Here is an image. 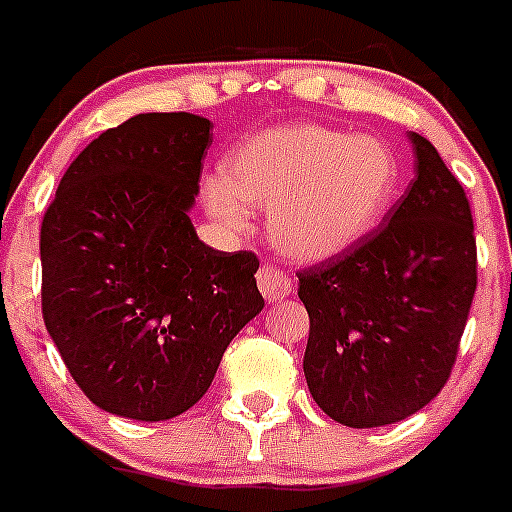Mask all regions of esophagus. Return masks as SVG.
Segmentation results:
<instances>
[{
	"label": "esophagus",
	"instance_id": "34e87169",
	"mask_svg": "<svg viewBox=\"0 0 512 512\" xmlns=\"http://www.w3.org/2000/svg\"><path fill=\"white\" fill-rule=\"evenodd\" d=\"M256 282H259L261 295L266 297V302H279L292 295V277L274 264H261Z\"/></svg>",
	"mask_w": 512,
	"mask_h": 512
}]
</instances>
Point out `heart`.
I'll use <instances>...</instances> for the list:
<instances>
[{
  "label": "heart",
  "mask_w": 512,
  "mask_h": 512,
  "mask_svg": "<svg viewBox=\"0 0 512 512\" xmlns=\"http://www.w3.org/2000/svg\"><path fill=\"white\" fill-rule=\"evenodd\" d=\"M397 184L400 161L384 140L292 122L238 143L205 184V205L230 228L248 223V205H266L274 246L320 261L359 243L390 210Z\"/></svg>",
  "instance_id": "b5f03b06"
}]
</instances>
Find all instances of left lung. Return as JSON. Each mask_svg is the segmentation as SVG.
<instances>
[{
	"mask_svg": "<svg viewBox=\"0 0 512 512\" xmlns=\"http://www.w3.org/2000/svg\"><path fill=\"white\" fill-rule=\"evenodd\" d=\"M415 179L382 225L300 271L307 387L348 428L410 418L449 382L477 289L464 187L418 133Z\"/></svg>",
	"mask_w": 512,
	"mask_h": 512,
	"instance_id": "left-lung-1",
	"label": "left lung"
}]
</instances>
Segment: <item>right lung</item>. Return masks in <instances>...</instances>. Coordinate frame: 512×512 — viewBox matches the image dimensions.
Segmentation results:
<instances>
[{
    "mask_svg": "<svg viewBox=\"0 0 512 512\" xmlns=\"http://www.w3.org/2000/svg\"><path fill=\"white\" fill-rule=\"evenodd\" d=\"M210 130L189 112L130 117L74 158L45 210V328L81 392L112 415L192 408L264 307L259 259L215 251L189 220Z\"/></svg>",
    "mask_w": 512,
    "mask_h": 512,
    "instance_id": "add662e5",
    "label": "right lung"
}]
</instances>
